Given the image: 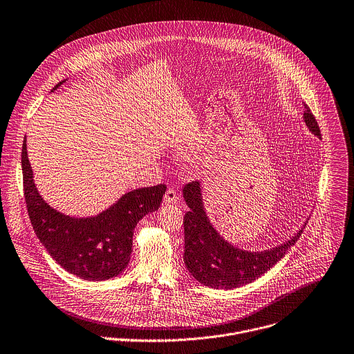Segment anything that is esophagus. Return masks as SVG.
<instances>
[{"mask_svg":"<svg viewBox=\"0 0 354 354\" xmlns=\"http://www.w3.org/2000/svg\"><path fill=\"white\" fill-rule=\"evenodd\" d=\"M163 202L166 205H171V203H177L178 202V195L173 188H169L163 196Z\"/></svg>","mask_w":354,"mask_h":354,"instance_id":"esophagus-1","label":"esophagus"}]
</instances>
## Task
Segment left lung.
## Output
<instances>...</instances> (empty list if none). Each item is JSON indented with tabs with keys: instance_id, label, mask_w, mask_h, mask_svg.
<instances>
[{
	"instance_id": "obj_1",
	"label": "left lung",
	"mask_w": 354,
	"mask_h": 354,
	"mask_svg": "<svg viewBox=\"0 0 354 354\" xmlns=\"http://www.w3.org/2000/svg\"><path fill=\"white\" fill-rule=\"evenodd\" d=\"M303 120L311 134L321 138L318 124L304 105ZM188 206L184 216V263L188 272L202 285L214 289H235L256 281L272 268L297 242L307 221L285 242L264 250H246L224 239L212 224L205 209L202 183L183 188Z\"/></svg>"
}]
</instances>
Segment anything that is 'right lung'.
<instances>
[{"instance_id": "right-lung-1", "label": "right lung", "mask_w": 354, "mask_h": 354, "mask_svg": "<svg viewBox=\"0 0 354 354\" xmlns=\"http://www.w3.org/2000/svg\"><path fill=\"white\" fill-rule=\"evenodd\" d=\"M65 82H59L51 93ZM22 171L29 217L41 245L64 270L86 281H105L127 267L137 223L160 207L166 192L163 184L133 189L95 216L76 217L58 212L40 195L28 156L26 137Z\"/></svg>"}]
</instances>
